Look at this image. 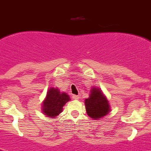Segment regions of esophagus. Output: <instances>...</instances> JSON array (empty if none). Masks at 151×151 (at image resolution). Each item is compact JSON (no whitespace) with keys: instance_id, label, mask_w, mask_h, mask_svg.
I'll list each match as a JSON object with an SVG mask.
<instances>
[{"instance_id":"esophagus-1","label":"esophagus","mask_w":151,"mask_h":151,"mask_svg":"<svg viewBox=\"0 0 151 151\" xmlns=\"http://www.w3.org/2000/svg\"><path fill=\"white\" fill-rule=\"evenodd\" d=\"M72 97H73V99H75V100L79 99V96H78V95H73Z\"/></svg>"}]
</instances>
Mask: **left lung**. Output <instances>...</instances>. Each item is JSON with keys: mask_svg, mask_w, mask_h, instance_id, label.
I'll use <instances>...</instances> for the list:
<instances>
[{"mask_svg": "<svg viewBox=\"0 0 151 151\" xmlns=\"http://www.w3.org/2000/svg\"><path fill=\"white\" fill-rule=\"evenodd\" d=\"M90 92L88 98L85 100L86 112L91 118L99 119L107 115L110 111V104L100 88L93 87Z\"/></svg>", "mask_w": 151, "mask_h": 151, "instance_id": "8db88e82", "label": "left lung"}]
</instances>
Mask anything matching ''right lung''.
Instances as JSON below:
<instances>
[{
	"instance_id": "add662e5",
	"label": "right lung",
	"mask_w": 151,
	"mask_h": 151,
	"mask_svg": "<svg viewBox=\"0 0 151 151\" xmlns=\"http://www.w3.org/2000/svg\"><path fill=\"white\" fill-rule=\"evenodd\" d=\"M69 101L70 98L67 94L60 92L57 88H50L42 104V112L45 116L50 118L57 117L63 111V107Z\"/></svg>"
}]
</instances>
